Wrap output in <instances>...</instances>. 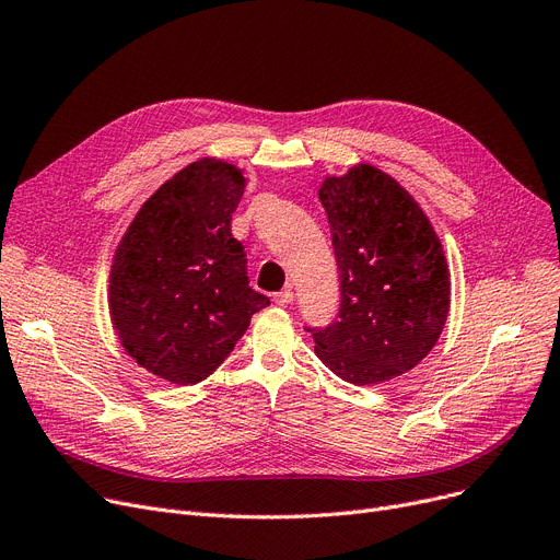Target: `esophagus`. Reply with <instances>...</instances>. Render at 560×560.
Returning a JSON list of instances; mask_svg holds the SVG:
<instances>
[{
  "label": "esophagus",
  "mask_w": 560,
  "mask_h": 560,
  "mask_svg": "<svg viewBox=\"0 0 560 560\" xmlns=\"http://www.w3.org/2000/svg\"><path fill=\"white\" fill-rule=\"evenodd\" d=\"M292 298H295V292H292L290 288H285V290L277 292V295H275V304H277V306H288V304L292 302Z\"/></svg>",
  "instance_id": "obj_1"
}]
</instances>
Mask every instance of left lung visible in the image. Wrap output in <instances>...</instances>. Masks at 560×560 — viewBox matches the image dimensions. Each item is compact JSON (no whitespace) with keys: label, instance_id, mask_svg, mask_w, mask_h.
Returning <instances> with one entry per match:
<instances>
[{"label":"left lung","instance_id":"left-lung-1","mask_svg":"<svg viewBox=\"0 0 560 560\" xmlns=\"http://www.w3.org/2000/svg\"><path fill=\"white\" fill-rule=\"evenodd\" d=\"M340 272V313L308 329L315 354L357 386L413 370L450 315V270L420 203L370 163L327 176L319 188Z\"/></svg>","mask_w":560,"mask_h":560}]
</instances>
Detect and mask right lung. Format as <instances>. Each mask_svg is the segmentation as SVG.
Listing matches in <instances>:
<instances>
[{
	"label": "right lung",
	"instance_id": "add662e5",
	"mask_svg": "<svg viewBox=\"0 0 560 560\" xmlns=\"http://www.w3.org/2000/svg\"><path fill=\"white\" fill-rule=\"evenodd\" d=\"M245 186V172L222 159L186 165L140 206L113 254V329L140 368L170 384L213 374L270 304L249 288L231 233Z\"/></svg>",
	"mask_w": 560,
	"mask_h": 560
}]
</instances>
